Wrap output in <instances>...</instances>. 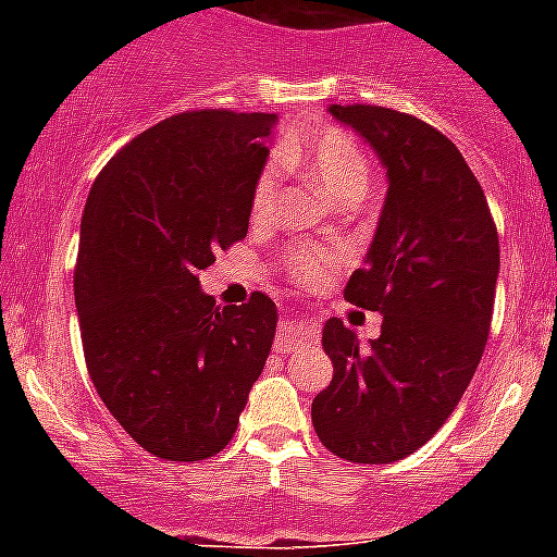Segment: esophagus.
<instances>
[{"mask_svg": "<svg viewBox=\"0 0 557 557\" xmlns=\"http://www.w3.org/2000/svg\"><path fill=\"white\" fill-rule=\"evenodd\" d=\"M318 337V329L312 326V321H307V314H298V321H287L278 329V337H275V351L289 354L293 348L304 346L307 339Z\"/></svg>", "mask_w": 557, "mask_h": 557, "instance_id": "esophagus-1", "label": "esophagus"}]
</instances>
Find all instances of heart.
<instances>
[{
    "label": "heart",
    "mask_w": 557,
    "mask_h": 557,
    "mask_svg": "<svg viewBox=\"0 0 557 557\" xmlns=\"http://www.w3.org/2000/svg\"><path fill=\"white\" fill-rule=\"evenodd\" d=\"M282 159L287 164L304 166L334 200H359L366 195L368 181H371V166H368L366 152L359 150L357 141L339 127H314L301 147L287 150ZM282 159H270L264 170L259 172V178H256L253 198H250V211H253L256 220L270 218L275 203H278L284 172ZM289 264H293V273L298 278L314 282V278H321L326 273V268L332 264V256L318 248H301L295 250Z\"/></svg>",
    "instance_id": "obj_1"
}]
</instances>
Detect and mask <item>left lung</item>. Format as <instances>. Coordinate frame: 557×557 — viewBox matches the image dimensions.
Listing matches in <instances>:
<instances>
[{"label":"left lung","mask_w":557,"mask_h":557,"mask_svg":"<svg viewBox=\"0 0 557 557\" xmlns=\"http://www.w3.org/2000/svg\"><path fill=\"white\" fill-rule=\"evenodd\" d=\"M371 145L387 198L366 264L346 284L351 304L382 314V334L329 318L334 366L312 401L321 444L351 462H396L430 441L474 376L488 343L499 236L488 200L444 133L379 106H329Z\"/></svg>","instance_id":"obj_1"}]
</instances>
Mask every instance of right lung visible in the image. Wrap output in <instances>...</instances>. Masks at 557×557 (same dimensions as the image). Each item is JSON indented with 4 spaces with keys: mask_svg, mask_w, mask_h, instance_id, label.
<instances>
[{
    "mask_svg": "<svg viewBox=\"0 0 557 557\" xmlns=\"http://www.w3.org/2000/svg\"><path fill=\"white\" fill-rule=\"evenodd\" d=\"M275 122L178 113L127 141L88 191L75 268L88 376L122 430L161 460L223 451L273 348L268 295L220 309L198 273L248 234Z\"/></svg>",
    "mask_w": 557,
    "mask_h": 557,
    "instance_id": "obj_1",
    "label": "right lung"
}]
</instances>
